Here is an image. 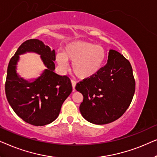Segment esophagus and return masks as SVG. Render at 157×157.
Masks as SVG:
<instances>
[{"mask_svg":"<svg viewBox=\"0 0 157 157\" xmlns=\"http://www.w3.org/2000/svg\"><path fill=\"white\" fill-rule=\"evenodd\" d=\"M71 82H72V89H73V91L75 90V85H76V81H75L74 80H71Z\"/></svg>","mask_w":157,"mask_h":157,"instance_id":"34e87169","label":"esophagus"}]
</instances>
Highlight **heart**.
Returning <instances> with one entry per match:
<instances>
[{
    "label": "heart",
    "mask_w": 157,
    "mask_h": 157,
    "mask_svg": "<svg viewBox=\"0 0 157 157\" xmlns=\"http://www.w3.org/2000/svg\"><path fill=\"white\" fill-rule=\"evenodd\" d=\"M105 57L104 48L85 41H75L64 47L62 53L57 54L56 61L62 68L72 62L73 72L80 79L93 77L100 70Z\"/></svg>",
    "instance_id": "heart-1"
}]
</instances>
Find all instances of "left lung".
I'll return each mask as SVG.
<instances>
[{"label":"left lung","instance_id":"obj_1","mask_svg":"<svg viewBox=\"0 0 157 157\" xmlns=\"http://www.w3.org/2000/svg\"><path fill=\"white\" fill-rule=\"evenodd\" d=\"M136 82L130 62L110 49L107 64L93 77L84 79L75 89L83 95L80 111L94 124H107L120 118L132 101Z\"/></svg>","mask_w":157,"mask_h":157}]
</instances>
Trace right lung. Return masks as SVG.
<instances>
[{
    "mask_svg": "<svg viewBox=\"0 0 157 157\" xmlns=\"http://www.w3.org/2000/svg\"><path fill=\"white\" fill-rule=\"evenodd\" d=\"M34 52L41 55L47 69L38 78L29 82L16 72L19 55ZM55 51L39 39H29L18 47L10 59L7 70L5 90L10 105L25 122L36 126L53 122L59 116L61 107L72 91L67 76L54 72Z\"/></svg>",
    "mask_w": 157,
    "mask_h": 157,
    "instance_id": "1",
    "label": "right lung"
}]
</instances>
